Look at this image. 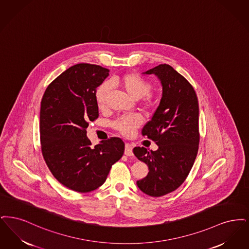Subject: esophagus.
<instances>
[{"instance_id":"1","label":"esophagus","mask_w":249,"mask_h":249,"mask_svg":"<svg viewBox=\"0 0 249 249\" xmlns=\"http://www.w3.org/2000/svg\"><path fill=\"white\" fill-rule=\"evenodd\" d=\"M124 154L126 156H132L133 155V147L129 143L125 144V148H124Z\"/></svg>"}]
</instances>
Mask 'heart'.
Segmentation results:
<instances>
[{
	"instance_id": "heart-1",
	"label": "heart",
	"mask_w": 249,
	"mask_h": 249,
	"mask_svg": "<svg viewBox=\"0 0 249 249\" xmlns=\"http://www.w3.org/2000/svg\"><path fill=\"white\" fill-rule=\"evenodd\" d=\"M110 86H119L124 92L134 99H141L148 96L152 89V85L143 77L127 73L122 76H116L112 78L109 82ZM109 86L108 84H102L97 87L96 90V102L99 108H104L107 104ZM145 105L148 108H152V102L150 97L145 98ZM142 118L138 114H131L127 116H123L116 120L113 124V126L120 133L124 136H129L136 128L141 126Z\"/></svg>"
}]
</instances>
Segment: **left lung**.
<instances>
[{
  "instance_id": "left-lung-1",
  "label": "left lung",
  "mask_w": 249,
  "mask_h": 249,
  "mask_svg": "<svg viewBox=\"0 0 249 249\" xmlns=\"http://www.w3.org/2000/svg\"><path fill=\"white\" fill-rule=\"evenodd\" d=\"M162 85L159 106L142 129L156 143V151L136 147L135 156L149 167L137 185L141 192L160 197L177 190L190 173L198 152L199 105L194 87L171 66L160 64L143 72Z\"/></svg>"
}]
</instances>
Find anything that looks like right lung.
Returning a JSON list of instances; mask_svg holds the SVG:
<instances>
[{
  "label": "right lung",
  "mask_w": 249,
  "mask_h": 249,
  "mask_svg": "<svg viewBox=\"0 0 249 249\" xmlns=\"http://www.w3.org/2000/svg\"><path fill=\"white\" fill-rule=\"evenodd\" d=\"M108 69L91 64L69 68L46 88L41 102L40 135L43 159L54 178L67 188L89 193L106 181L119 161L124 143L111 138L92 146L88 123L98 117L96 90Z\"/></svg>",
  "instance_id": "obj_1"
}]
</instances>
